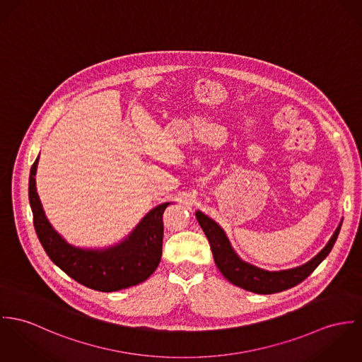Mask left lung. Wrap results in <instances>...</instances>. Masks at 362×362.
I'll use <instances>...</instances> for the list:
<instances>
[{"label":"left lung","mask_w":362,"mask_h":362,"mask_svg":"<svg viewBox=\"0 0 362 362\" xmlns=\"http://www.w3.org/2000/svg\"><path fill=\"white\" fill-rule=\"evenodd\" d=\"M196 218L209 241L215 264L221 274L235 286H239L247 291L257 294L279 293L290 287H294L296 284L308 278L314 272V269L329 255L341 228L340 221L339 226L336 228L334 233L326 243V245L305 264L290 269L267 271L241 259L239 254L233 250L225 230L214 219H211L201 211H196Z\"/></svg>","instance_id":"1"}]
</instances>
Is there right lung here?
Listing matches in <instances>:
<instances>
[{"instance_id": "right-lung-1", "label": "right lung", "mask_w": 362, "mask_h": 362, "mask_svg": "<svg viewBox=\"0 0 362 362\" xmlns=\"http://www.w3.org/2000/svg\"><path fill=\"white\" fill-rule=\"evenodd\" d=\"M39 158L30 169L29 201L37 238L51 261L83 286L105 293L148 279L161 261L162 214L170 202L150 209L123 240L103 248L78 247L65 240L45 216L35 177Z\"/></svg>"}]
</instances>
